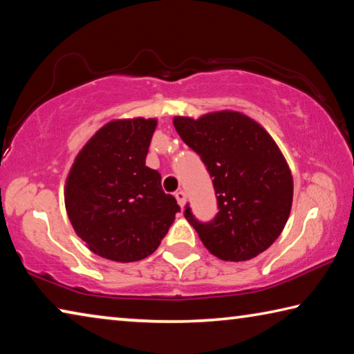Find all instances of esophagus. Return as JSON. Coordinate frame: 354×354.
I'll return each instance as SVG.
<instances>
[{
  "label": "esophagus",
  "mask_w": 354,
  "mask_h": 354,
  "mask_svg": "<svg viewBox=\"0 0 354 354\" xmlns=\"http://www.w3.org/2000/svg\"><path fill=\"white\" fill-rule=\"evenodd\" d=\"M175 198H176V201H178V205L181 206V207H184V205H185V200H187V196H185V192H183V190H178L176 194H175Z\"/></svg>",
  "instance_id": "obj_1"
}]
</instances>
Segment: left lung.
Here are the masks:
<instances>
[{
  "label": "left lung",
  "instance_id": "1",
  "mask_svg": "<svg viewBox=\"0 0 354 354\" xmlns=\"http://www.w3.org/2000/svg\"><path fill=\"white\" fill-rule=\"evenodd\" d=\"M173 124L207 167L218 203L209 223L196 220L190 207L185 218L218 259H253L279 237L292 207V173L277 142L236 111L209 112L196 120L175 117Z\"/></svg>",
  "mask_w": 354,
  "mask_h": 354
}]
</instances>
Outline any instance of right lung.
<instances>
[{"label": "right lung", "mask_w": 354, "mask_h": 354, "mask_svg": "<svg viewBox=\"0 0 354 354\" xmlns=\"http://www.w3.org/2000/svg\"><path fill=\"white\" fill-rule=\"evenodd\" d=\"M156 118L112 120L82 149L65 183V209L95 254L136 262L153 254L179 206L160 175L145 165Z\"/></svg>", "instance_id": "add662e5"}]
</instances>
